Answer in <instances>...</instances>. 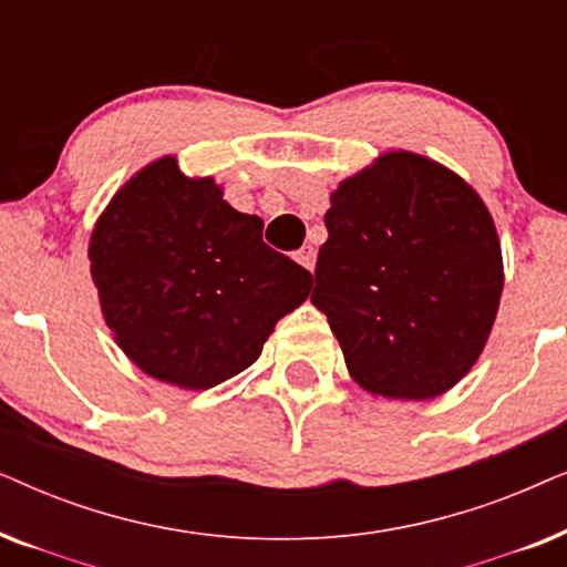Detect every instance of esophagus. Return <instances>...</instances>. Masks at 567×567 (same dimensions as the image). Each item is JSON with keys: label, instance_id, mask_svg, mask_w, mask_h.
<instances>
[{"label": "esophagus", "instance_id": "obj_1", "mask_svg": "<svg viewBox=\"0 0 567 567\" xmlns=\"http://www.w3.org/2000/svg\"><path fill=\"white\" fill-rule=\"evenodd\" d=\"M315 260H317V252H315V247H301V250L297 252V262L299 266H305L307 270H315Z\"/></svg>", "mask_w": 567, "mask_h": 567}]
</instances>
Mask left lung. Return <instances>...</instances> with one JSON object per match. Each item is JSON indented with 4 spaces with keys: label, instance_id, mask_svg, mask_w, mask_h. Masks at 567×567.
I'll list each match as a JSON object with an SVG mask.
<instances>
[{
    "label": "left lung",
    "instance_id": "left-lung-1",
    "mask_svg": "<svg viewBox=\"0 0 567 567\" xmlns=\"http://www.w3.org/2000/svg\"><path fill=\"white\" fill-rule=\"evenodd\" d=\"M312 305L363 390L431 400L491 336L503 258L483 198L439 162L390 152L348 177L324 214Z\"/></svg>",
    "mask_w": 567,
    "mask_h": 567
}]
</instances>
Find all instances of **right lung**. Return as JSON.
<instances>
[{
	"label": "right lung",
	"instance_id": "1",
	"mask_svg": "<svg viewBox=\"0 0 567 567\" xmlns=\"http://www.w3.org/2000/svg\"><path fill=\"white\" fill-rule=\"evenodd\" d=\"M115 343L144 374L208 390L258 361L312 274L262 243L260 216L239 214L214 177L190 181L162 157L115 193L90 237Z\"/></svg>",
	"mask_w": 567,
	"mask_h": 567
}]
</instances>
